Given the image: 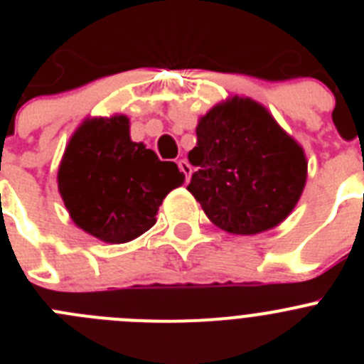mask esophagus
Segmentation results:
<instances>
[{"label":"esophagus","instance_id":"obj_1","mask_svg":"<svg viewBox=\"0 0 364 364\" xmlns=\"http://www.w3.org/2000/svg\"><path fill=\"white\" fill-rule=\"evenodd\" d=\"M176 164H178V169H180V171H182V173H184L186 182H188V180L191 178V166H189L188 160H184V159L178 160V162H176Z\"/></svg>","mask_w":364,"mask_h":364}]
</instances>
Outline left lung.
<instances>
[{
	"instance_id": "obj_1",
	"label": "left lung",
	"mask_w": 364,
	"mask_h": 364,
	"mask_svg": "<svg viewBox=\"0 0 364 364\" xmlns=\"http://www.w3.org/2000/svg\"><path fill=\"white\" fill-rule=\"evenodd\" d=\"M197 167L188 191L215 226L255 235L284 220L306 182L301 146L262 105L233 98L211 109L188 154Z\"/></svg>"
}]
</instances>
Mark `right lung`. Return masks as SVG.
<instances>
[{
  "label": "right lung",
  "mask_w": 364,
  "mask_h": 364,
  "mask_svg": "<svg viewBox=\"0 0 364 364\" xmlns=\"http://www.w3.org/2000/svg\"><path fill=\"white\" fill-rule=\"evenodd\" d=\"M175 162L131 142L125 117L87 120L63 154L58 188L76 226L111 244L129 242L154 226L171 189L184 184Z\"/></svg>",
  "instance_id": "obj_1"
}]
</instances>
